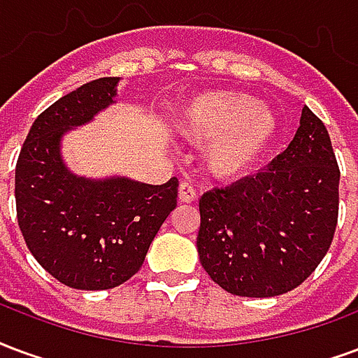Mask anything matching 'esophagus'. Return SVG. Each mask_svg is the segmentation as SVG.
<instances>
[{
    "label": "esophagus",
    "instance_id": "esophagus-1",
    "mask_svg": "<svg viewBox=\"0 0 358 358\" xmlns=\"http://www.w3.org/2000/svg\"><path fill=\"white\" fill-rule=\"evenodd\" d=\"M196 200V190L192 185L189 182H181L179 185V202L182 204H190V202H194Z\"/></svg>",
    "mask_w": 358,
    "mask_h": 358
}]
</instances>
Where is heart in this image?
I'll use <instances>...</instances> for the list:
<instances>
[{
	"label": "heart",
	"instance_id": "heart-1",
	"mask_svg": "<svg viewBox=\"0 0 358 358\" xmlns=\"http://www.w3.org/2000/svg\"><path fill=\"white\" fill-rule=\"evenodd\" d=\"M182 137L204 143L206 171L217 181H238L259 168L276 143L280 120L257 99L236 91H202L173 112Z\"/></svg>",
	"mask_w": 358,
	"mask_h": 358
}]
</instances>
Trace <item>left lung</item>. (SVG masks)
I'll list each match as a JSON object with an SVG mask.
<instances>
[{"mask_svg":"<svg viewBox=\"0 0 358 358\" xmlns=\"http://www.w3.org/2000/svg\"><path fill=\"white\" fill-rule=\"evenodd\" d=\"M338 187L330 135L303 106L294 139L265 171L200 198L196 250L204 271L233 296L297 288L332 244Z\"/></svg>","mask_w":358,"mask_h":358,"instance_id":"8db88e82","label":"left lung"}]
</instances>
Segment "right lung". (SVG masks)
Wrapping results in <instances>:
<instances>
[{"mask_svg":"<svg viewBox=\"0 0 358 358\" xmlns=\"http://www.w3.org/2000/svg\"><path fill=\"white\" fill-rule=\"evenodd\" d=\"M120 78H99L61 96L30 127L15 169L20 233L36 262L76 289H108L141 268L177 206V182L78 176L62 139L116 104Z\"/></svg>","mask_w":358,"mask_h":358,"instance_id":"right-lung-1","label":"right lung"}]
</instances>
